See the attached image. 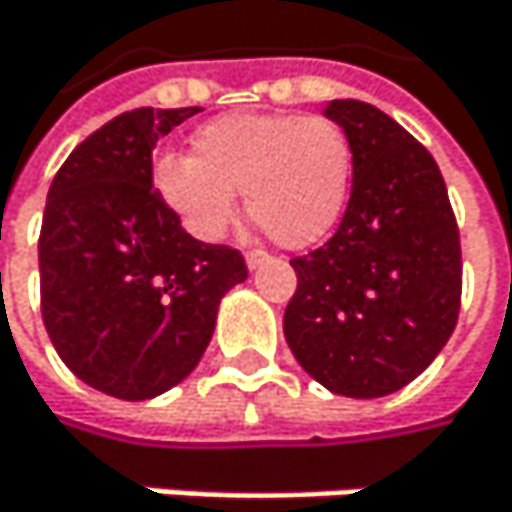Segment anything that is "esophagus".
Here are the masks:
<instances>
[{"mask_svg": "<svg viewBox=\"0 0 512 512\" xmlns=\"http://www.w3.org/2000/svg\"><path fill=\"white\" fill-rule=\"evenodd\" d=\"M266 260H269V255H266V252H246V266H249V269L263 266Z\"/></svg>", "mask_w": 512, "mask_h": 512, "instance_id": "1", "label": "esophagus"}]
</instances>
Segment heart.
Listing matches in <instances>:
<instances>
[{"mask_svg": "<svg viewBox=\"0 0 512 512\" xmlns=\"http://www.w3.org/2000/svg\"><path fill=\"white\" fill-rule=\"evenodd\" d=\"M350 183V136L320 115H222L192 133V154L154 162L156 195L204 243L225 237L243 192L246 213L275 243L305 249L335 228Z\"/></svg>", "mask_w": 512, "mask_h": 512, "instance_id": "b5f03b06", "label": "heart"}]
</instances>
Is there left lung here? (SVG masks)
Wrapping results in <instances>:
<instances>
[{"label":"left lung","instance_id":"obj_1","mask_svg":"<svg viewBox=\"0 0 512 512\" xmlns=\"http://www.w3.org/2000/svg\"><path fill=\"white\" fill-rule=\"evenodd\" d=\"M323 115L353 145V189L329 243L293 257L284 311L290 353L323 388L385 397L448 344L462 293L460 231L442 171L394 118L361 100Z\"/></svg>","mask_w":512,"mask_h":512}]
</instances>
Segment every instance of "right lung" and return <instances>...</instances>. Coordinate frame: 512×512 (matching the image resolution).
Here are the masks:
<instances>
[{"mask_svg": "<svg viewBox=\"0 0 512 512\" xmlns=\"http://www.w3.org/2000/svg\"><path fill=\"white\" fill-rule=\"evenodd\" d=\"M189 109H133L64 159L38 243L41 314L61 361L118 400H151L201 361L222 296L249 278L237 249L180 228L154 189L156 142Z\"/></svg>", "mask_w": 512, "mask_h": 512, "instance_id": "right-lung-1", "label": "right lung"}]
</instances>
